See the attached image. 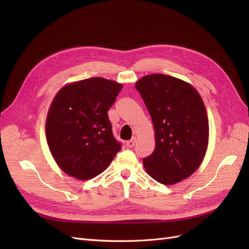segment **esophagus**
I'll return each mask as SVG.
<instances>
[{
	"label": "esophagus",
	"mask_w": 249,
	"mask_h": 249,
	"mask_svg": "<svg viewBox=\"0 0 249 249\" xmlns=\"http://www.w3.org/2000/svg\"><path fill=\"white\" fill-rule=\"evenodd\" d=\"M136 141H137V138H136V137H133L131 140H129V141H127V142L125 143L126 147H127V148L133 147V146L135 145V143H136Z\"/></svg>",
	"instance_id": "1"
}]
</instances>
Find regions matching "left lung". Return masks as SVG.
<instances>
[{"label": "left lung", "instance_id": "1", "mask_svg": "<svg viewBox=\"0 0 249 249\" xmlns=\"http://www.w3.org/2000/svg\"><path fill=\"white\" fill-rule=\"evenodd\" d=\"M135 87L155 130V150L143 166L163 185L182 182L198 169L208 149L209 119L201 96L189 83L161 73L142 77Z\"/></svg>", "mask_w": 249, "mask_h": 249}]
</instances>
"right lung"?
Returning <instances> with one entry per match:
<instances>
[{
    "label": "right lung",
    "mask_w": 249,
    "mask_h": 249,
    "mask_svg": "<svg viewBox=\"0 0 249 249\" xmlns=\"http://www.w3.org/2000/svg\"><path fill=\"white\" fill-rule=\"evenodd\" d=\"M123 84L105 78L71 82L53 100L46 122L50 152L63 172L80 180L99 176L122 149L108 110Z\"/></svg>",
    "instance_id": "add662e5"
}]
</instances>
